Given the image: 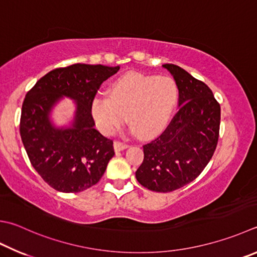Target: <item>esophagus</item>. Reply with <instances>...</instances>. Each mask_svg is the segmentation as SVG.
<instances>
[{
    "mask_svg": "<svg viewBox=\"0 0 257 257\" xmlns=\"http://www.w3.org/2000/svg\"><path fill=\"white\" fill-rule=\"evenodd\" d=\"M127 148H128V145L123 143V142H119V141H115V142H114V149H115V151H123V150L127 149Z\"/></svg>",
    "mask_w": 257,
    "mask_h": 257,
    "instance_id": "obj_1",
    "label": "esophagus"
}]
</instances>
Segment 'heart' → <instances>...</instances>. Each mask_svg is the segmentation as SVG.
Here are the masks:
<instances>
[{
    "instance_id": "b5f03b06",
    "label": "heart",
    "mask_w": 257,
    "mask_h": 257,
    "mask_svg": "<svg viewBox=\"0 0 257 257\" xmlns=\"http://www.w3.org/2000/svg\"><path fill=\"white\" fill-rule=\"evenodd\" d=\"M107 93L108 98H95L90 107L105 135L114 134L126 115L141 137H154L167 126L178 103V86L168 76L127 72L110 84Z\"/></svg>"
}]
</instances>
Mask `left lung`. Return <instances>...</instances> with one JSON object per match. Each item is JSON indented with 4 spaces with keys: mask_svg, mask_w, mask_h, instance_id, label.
Listing matches in <instances>:
<instances>
[{
    "mask_svg": "<svg viewBox=\"0 0 257 257\" xmlns=\"http://www.w3.org/2000/svg\"><path fill=\"white\" fill-rule=\"evenodd\" d=\"M163 67L178 86L179 110L159 138L143 145L135 177L149 190L170 192L195 180L210 161L219 137L220 105L204 81L179 66Z\"/></svg>",
    "mask_w": 257,
    "mask_h": 257,
    "instance_id": "8db88e82",
    "label": "left lung"
}]
</instances>
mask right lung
Returning <instances> with one entry per match:
<instances>
[{
  "label": "right lung",
  "mask_w": 257,
  "mask_h": 257,
  "mask_svg": "<svg viewBox=\"0 0 257 257\" xmlns=\"http://www.w3.org/2000/svg\"><path fill=\"white\" fill-rule=\"evenodd\" d=\"M119 67L75 64L48 72L28 91L22 104L20 135L29 160L48 185L80 192L97 183L114 157L113 141L94 128L91 103ZM76 101L72 126L56 128L49 116L60 98Z\"/></svg>",
  "instance_id": "1"
}]
</instances>
